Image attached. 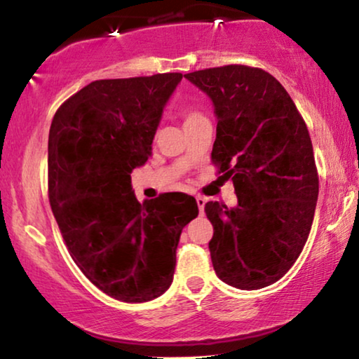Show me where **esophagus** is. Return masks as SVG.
Wrapping results in <instances>:
<instances>
[{
  "label": "esophagus",
  "instance_id": "esophagus-1",
  "mask_svg": "<svg viewBox=\"0 0 359 359\" xmlns=\"http://www.w3.org/2000/svg\"><path fill=\"white\" fill-rule=\"evenodd\" d=\"M196 205H198V210L203 214L205 211V205H206V198L205 196H196Z\"/></svg>",
  "mask_w": 359,
  "mask_h": 359
}]
</instances>
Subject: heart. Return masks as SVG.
I'll return each mask as SVG.
<instances>
[{"label":"heart","instance_id":"heart-1","mask_svg":"<svg viewBox=\"0 0 359 359\" xmlns=\"http://www.w3.org/2000/svg\"><path fill=\"white\" fill-rule=\"evenodd\" d=\"M196 117H200V114H198V112H185V122L194 121V119H196Z\"/></svg>","mask_w":359,"mask_h":359}]
</instances>
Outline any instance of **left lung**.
<instances>
[{"label": "left lung", "mask_w": 359, "mask_h": 359, "mask_svg": "<svg viewBox=\"0 0 359 359\" xmlns=\"http://www.w3.org/2000/svg\"><path fill=\"white\" fill-rule=\"evenodd\" d=\"M217 119L212 163L232 177L237 206L208 201L219 279L258 290L287 274L306 243L319 182L313 143L295 103L263 69L224 66L185 74Z\"/></svg>", "instance_id": "8db88e82"}]
</instances>
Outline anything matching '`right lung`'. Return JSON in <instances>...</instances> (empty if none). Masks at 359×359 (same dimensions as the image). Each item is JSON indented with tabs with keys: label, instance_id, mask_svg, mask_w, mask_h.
I'll return each mask as SVG.
<instances>
[{
	"label": "right lung",
	"instance_id": "right-lung-1",
	"mask_svg": "<svg viewBox=\"0 0 359 359\" xmlns=\"http://www.w3.org/2000/svg\"><path fill=\"white\" fill-rule=\"evenodd\" d=\"M182 74L96 80L56 111L48 137V191L74 263L126 303L161 297L174 279L194 196L138 203L130 172L151 156L154 133Z\"/></svg>",
	"mask_w": 359,
	"mask_h": 359
}]
</instances>
